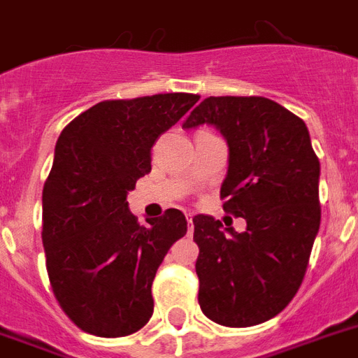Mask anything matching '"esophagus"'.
<instances>
[{
	"label": "esophagus",
	"instance_id": "esophagus-1",
	"mask_svg": "<svg viewBox=\"0 0 358 358\" xmlns=\"http://www.w3.org/2000/svg\"><path fill=\"white\" fill-rule=\"evenodd\" d=\"M193 229H195V227H193V215L187 213V230H189V234H193Z\"/></svg>",
	"mask_w": 358,
	"mask_h": 358
}]
</instances>
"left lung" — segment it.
Returning a JSON list of instances; mask_svg holds the SVG:
<instances>
[{"label": "left lung", "instance_id": "obj_1", "mask_svg": "<svg viewBox=\"0 0 358 358\" xmlns=\"http://www.w3.org/2000/svg\"><path fill=\"white\" fill-rule=\"evenodd\" d=\"M212 124L229 145L224 212L236 232L195 215L199 305L224 327H252L282 312L305 277L320 230V159L306 124L262 96H210L182 128Z\"/></svg>", "mask_w": 358, "mask_h": 358}]
</instances>
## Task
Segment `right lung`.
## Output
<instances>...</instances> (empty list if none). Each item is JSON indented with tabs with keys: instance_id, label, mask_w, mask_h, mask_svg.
Wrapping results in <instances>:
<instances>
[{
	"instance_id": "1",
	"label": "right lung",
	"mask_w": 358,
	"mask_h": 358,
	"mask_svg": "<svg viewBox=\"0 0 358 358\" xmlns=\"http://www.w3.org/2000/svg\"><path fill=\"white\" fill-rule=\"evenodd\" d=\"M199 98L169 92L106 100L59 135L42 191V243L53 295L85 333L128 336L152 317L157 267L185 236L187 221L171 208L141 227L126 196L150 173L157 137Z\"/></svg>"
}]
</instances>
